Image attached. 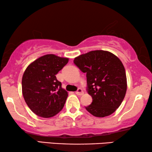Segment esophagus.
I'll use <instances>...</instances> for the list:
<instances>
[{
  "label": "esophagus",
  "instance_id": "esophagus-1",
  "mask_svg": "<svg viewBox=\"0 0 152 152\" xmlns=\"http://www.w3.org/2000/svg\"><path fill=\"white\" fill-rule=\"evenodd\" d=\"M75 93L77 95H82L84 94V92H83V91L81 88H78V90L76 91Z\"/></svg>",
  "mask_w": 152,
  "mask_h": 152
}]
</instances>
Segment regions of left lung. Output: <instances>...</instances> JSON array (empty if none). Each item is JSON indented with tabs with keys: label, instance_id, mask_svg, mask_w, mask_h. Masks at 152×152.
<instances>
[{
	"label": "left lung",
	"instance_id": "left-lung-1",
	"mask_svg": "<svg viewBox=\"0 0 152 152\" xmlns=\"http://www.w3.org/2000/svg\"><path fill=\"white\" fill-rule=\"evenodd\" d=\"M74 64L86 73L87 91L93 98L85 107L87 111L98 118L114 113L127 88L125 69L119 58L109 51L94 50L75 57Z\"/></svg>",
	"mask_w": 152,
	"mask_h": 152
}]
</instances>
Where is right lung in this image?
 Listing matches in <instances>:
<instances>
[{
    "instance_id": "obj_1",
    "label": "right lung",
    "mask_w": 152,
    "mask_h": 152,
    "mask_svg": "<svg viewBox=\"0 0 152 152\" xmlns=\"http://www.w3.org/2000/svg\"><path fill=\"white\" fill-rule=\"evenodd\" d=\"M68 58L49 54L32 62L22 77V93L27 105L41 118L57 115L63 109L68 92L56 75L67 64Z\"/></svg>"
}]
</instances>
